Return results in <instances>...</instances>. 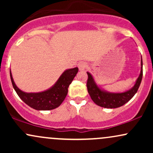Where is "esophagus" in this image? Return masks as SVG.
<instances>
[{
  "label": "esophagus",
  "mask_w": 153,
  "mask_h": 153,
  "mask_svg": "<svg viewBox=\"0 0 153 153\" xmlns=\"http://www.w3.org/2000/svg\"><path fill=\"white\" fill-rule=\"evenodd\" d=\"M78 67L79 68V71H85V69L86 68V67H87V65H86V63H85V62H81L79 63Z\"/></svg>",
  "instance_id": "obj_1"
}]
</instances>
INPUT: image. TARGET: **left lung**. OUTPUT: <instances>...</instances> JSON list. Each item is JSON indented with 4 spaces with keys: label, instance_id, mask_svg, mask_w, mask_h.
<instances>
[{
    "label": "left lung",
    "instance_id": "obj_1",
    "mask_svg": "<svg viewBox=\"0 0 153 153\" xmlns=\"http://www.w3.org/2000/svg\"><path fill=\"white\" fill-rule=\"evenodd\" d=\"M141 65L142 69L141 72H140V75L137 80L134 87L129 91L121 93V94H110V93L105 92V91L101 90L95 83L92 75L89 73H87L88 80L86 85L88 92L90 95L91 99L98 106L107 108H118V107L125 104L136 94L139 87H140V83H141L143 75V59L141 61Z\"/></svg>",
    "mask_w": 153,
    "mask_h": 153
}]
</instances>
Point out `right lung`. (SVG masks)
Wrapping results in <instances>:
<instances>
[{"label":"right lung","mask_w":153,"mask_h":153,"mask_svg":"<svg viewBox=\"0 0 153 153\" xmlns=\"http://www.w3.org/2000/svg\"><path fill=\"white\" fill-rule=\"evenodd\" d=\"M78 72V68L67 70L59 77L53 87L44 92L33 94L23 92L18 88L15 85L10 71V76L12 85L16 94L28 106L36 110H52L58 107L65 99L68 92V87Z\"/></svg>","instance_id":"1"}]
</instances>
